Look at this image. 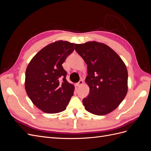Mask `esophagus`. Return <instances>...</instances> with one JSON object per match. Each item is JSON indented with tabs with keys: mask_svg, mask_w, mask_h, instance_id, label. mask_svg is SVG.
Returning <instances> with one entry per match:
<instances>
[{
	"mask_svg": "<svg viewBox=\"0 0 151 151\" xmlns=\"http://www.w3.org/2000/svg\"><path fill=\"white\" fill-rule=\"evenodd\" d=\"M83 84V80H80L78 83H76V86L78 87V88H79V87H81L82 85Z\"/></svg>",
	"mask_w": 151,
	"mask_h": 151,
	"instance_id": "obj_1",
	"label": "esophagus"
}]
</instances>
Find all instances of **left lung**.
Segmentation results:
<instances>
[{
  "label": "left lung",
  "mask_w": 151,
  "mask_h": 151,
  "mask_svg": "<svg viewBox=\"0 0 151 151\" xmlns=\"http://www.w3.org/2000/svg\"><path fill=\"white\" fill-rule=\"evenodd\" d=\"M75 50L88 65L86 83L89 87V94L83 100L85 109L96 115L111 113L127 93L125 64L113 50L104 43L76 44Z\"/></svg>",
  "instance_id": "obj_1"
}]
</instances>
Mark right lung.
<instances>
[{
  "instance_id": "right-lung-1",
  "label": "right lung",
  "mask_w": 151,
  "mask_h": 151,
  "mask_svg": "<svg viewBox=\"0 0 151 151\" xmlns=\"http://www.w3.org/2000/svg\"><path fill=\"white\" fill-rule=\"evenodd\" d=\"M76 44L60 40L36 54L27 67L25 89L35 106L47 113L64 111L74 95V86L66 80L62 63Z\"/></svg>"
}]
</instances>
